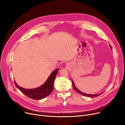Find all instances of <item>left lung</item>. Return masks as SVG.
Instances as JSON below:
<instances>
[{
    "label": "left lung",
    "mask_w": 125,
    "mask_h": 125,
    "mask_svg": "<svg viewBox=\"0 0 125 125\" xmlns=\"http://www.w3.org/2000/svg\"><path fill=\"white\" fill-rule=\"evenodd\" d=\"M109 46H110V49H111V50H112V48H111V45H109ZM72 83H73V88L74 89V90L77 92H78V93H80V94H81V95H83V96H87V97H97V96H99L100 95H101V94L103 93V92H102V93H100V94H87V93H83V92H82L81 91H80V90H78L77 89V88H76V86H75L73 80H72Z\"/></svg>",
    "instance_id": "1"
}]
</instances>
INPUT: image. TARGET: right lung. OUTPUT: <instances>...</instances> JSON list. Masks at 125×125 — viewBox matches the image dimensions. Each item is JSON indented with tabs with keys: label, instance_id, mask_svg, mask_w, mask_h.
<instances>
[{
	"label": "right lung",
	"instance_id": "obj_1",
	"mask_svg": "<svg viewBox=\"0 0 125 125\" xmlns=\"http://www.w3.org/2000/svg\"><path fill=\"white\" fill-rule=\"evenodd\" d=\"M59 69L52 72L48 79L41 86L34 89H25L21 87L15 82L16 87L26 96L34 100H41L50 95L54 89V81Z\"/></svg>",
	"mask_w": 125,
	"mask_h": 125
}]
</instances>
